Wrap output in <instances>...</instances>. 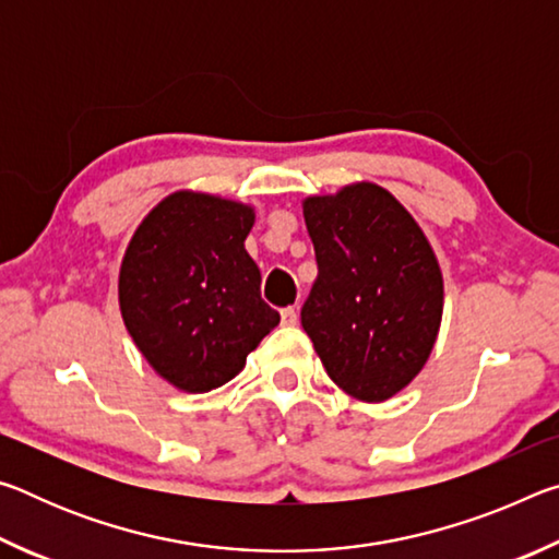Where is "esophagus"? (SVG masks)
I'll return each mask as SVG.
<instances>
[{
    "instance_id": "obj_1",
    "label": "esophagus",
    "mask_w": 559,
    "mask_h": 559,
    "mask_svg": "<svg viewBox=\"0 0 559 559\" xmlns=\"http://www.w3.org/2000/svg\"><path fill=\"white\" fill-rule=\"evenodd\" d=\"M281 320H283V325H296V323H298V310H296V306L283 308V310H281Z\"/></svg>"
}]
</instances>
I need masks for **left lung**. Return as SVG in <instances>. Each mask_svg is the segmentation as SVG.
<instances>
[{
	"label": "left lung",
	"instance_id": "obj_1",
	"mask_svg": "<svg viewBox=\"0 0 559 559\" xmlns=\"http://www.w3.org/2000/svg\"><path fill=\"white\" fill-rule=\"evenodd\" d=\"M302 216L318 278L300 308L325 372L362 402H384L427 362L443 283L412 214L377 185L310 197Z\"/></svg>",
	"mask_w": 559,
	"mask_h": 559
}]
</instances>
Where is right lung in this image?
<instances>
[{"mask_svg": "<svg viewBox=\"0 0 559 559\" xmlns=\"http://www.w3.org/2000/svg\"><path fill=\"white\" fill-rule=\"evenodd\" d=\"M251 206L177 192L138 226L120 269V310L140 353L185 392H210L281 323L243 241Z\"/></svg>", "mask_w": 559, "mask_h": 559, "instance_id": "right-lung-1", "label": "right lung"}]
</instances>
